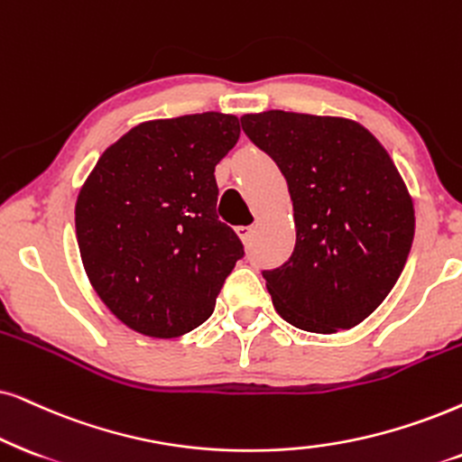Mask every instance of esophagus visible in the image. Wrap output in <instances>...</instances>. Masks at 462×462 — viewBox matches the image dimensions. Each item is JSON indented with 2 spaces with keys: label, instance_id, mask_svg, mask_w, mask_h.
<instances>
[{
  "label": "esophagus",
  "instance_id": "esophagus-1",
  "mask_svg": "<svg viewBox=\"0 0 462 462\" xmlns=\"http://www.w3.org/2000/svg\"><path fill=\"white\" fill-rule=\"evenodd\" d=\"M236 235L241 236L243 243L251 241V235H254V226H238L236 227Z\"/></svg>",
  "mask_w": 462,
  "mask_h": 462
}]
</instances>
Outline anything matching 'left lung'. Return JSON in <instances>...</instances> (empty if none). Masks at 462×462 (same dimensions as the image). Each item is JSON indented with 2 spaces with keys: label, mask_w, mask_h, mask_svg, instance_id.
Segmentation results:
<instances>
[{
  "label": "left lung",
  "mask_w": 462,
  "mask_h": 462,
  "mask_svg": "<svg viewBox=\"0 0 462 462\" xmlns=\"http://www.w3.org/2000/svg\"><path fill=\"white\" fill-rule=\"evenodd\" d=\"M243 132L288 180L296 245L264 271L285 322L332 335L358 326L394 288L413 243V202L388 151L343 116L266 110Z\"/></svg>",
  "instance_id": "8db88e82"
}]
</instances>
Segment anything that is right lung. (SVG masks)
<instances>
[{"mask_svg": "<svg viewBox=\"0 0 462 462\" xmlns=\"http://www.w3.org/2000/svg\"><path fill=\"white\" fill-rule=\"evenodd\" d=\"M238 136L235 115L144 121L104 151L80 188V260L93 290L127 328L172 338L211 318L245 254L215 213V166Z\"/></svg>", "mask_w": 462, "mask_h": 462, "instance_id": "right-lung-1", "label": "right lung"}]
</instances>
